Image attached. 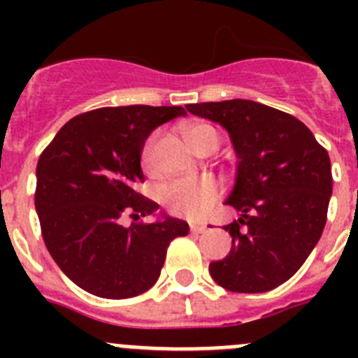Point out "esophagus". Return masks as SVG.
Wrapping results in <instances>:
<instances>
[{"label": "esophagus", "mask_w": 358, "mask_h": 358, "mask_svg": "<svg viewBox=\"0 0 358 358\" xmlns=\"http://www.w3.org/2000/svg\"><path fill=\"white\" fill-rule=\"evenodd\" d=\"M189 229H192V233H204V231L208 229V226L206 224H192V226H189Z\"/></svg>", "instance_id": "esophagus-1"}]
</instances>
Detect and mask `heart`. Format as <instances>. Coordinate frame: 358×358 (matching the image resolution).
I'll return each mask as SVG.
<instances>
[{
	"mask_svg": "<svg viewBox=\"0 0 358 358\" xmlns=\"http://www.w3.org/2000/svg\"><path fill=\"white\" fill-rule=\"evenodd\" d=\"M185 138L188 145L197 154L204 150H211L218 147V132L210 123H192L185 129ZM157 134H152L143 145L141 150V166L147 173L156 172L154 163V147H156ZM222 194V188L213 177H199V179H179L164 186L161 192V202L166 211L176 217L199 220L206 217L215 202Z\"/></svg>",
	"mask_w": 358,
	"mask_h": 358,
	"instance_id": "1",
	"label": "heart"
}]
</instances>
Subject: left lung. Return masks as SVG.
<instances>
[{"instance_id": "obj_1", "label": "left lung", "mask_w": 358, "mask_h": 358, "mask_svg": "<svg viewBox=\"0 0 358 358\" xmlns=\"http://www.w3.org/2000/svg\"><path fill=\"white\" fill-rule=\"evenodd\" d=\"M186 109L220 123L238 156L226 204L240 218L224 226L229 255L210 274L231 292H267L299 271L327 224L331 164L327 148L296 116L252 100L189 103Z\"/></svg>"}]
</instances>
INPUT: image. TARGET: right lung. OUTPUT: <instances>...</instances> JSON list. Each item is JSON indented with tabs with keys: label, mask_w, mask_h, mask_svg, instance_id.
Segmentation results:
<instances>
[{
	"label": "right lung",
	"mask_w": 358,
	"mask_h": 358,
	"mask_svg": "<svg viewBox=\"0 0 358 358\" xmlns=\"http://www.w3.org/2000/svg\"><path fill=\"white\" fill-rule=\"evenodd\" d=\"M182 107L125 106L87 110L69 120L37 161L36 210L55 264L69 280L106 299L147 292L166 249L188 224L164 217L148 224L159 204L138 185L141 150L157 125L185 116ZM132 217L131 227L122 218Z\"/></svg>",
	"instance_id": "add662e5"
}]
</instances>
